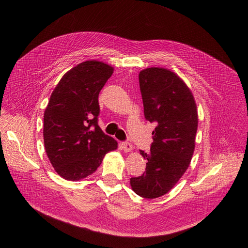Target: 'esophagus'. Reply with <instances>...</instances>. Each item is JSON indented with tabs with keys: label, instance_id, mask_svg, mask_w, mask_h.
Masks as SVG:
<instances>
[{
	"label": "esophagus",
	"instance_id": "34e87169",
	"mask_svg": "<svg viewBox=\"0 0 248 248\" xmlns=\"http://www.w3.org/2000/svg\"><path fill=\"white\" fill-rule=\"evenodd\" d=\"M122 148L125 153H127V152H131L133 150V145L131 144V142H123Z\"/></svg>",
	"mask_w": 248,
	"mask_h": 248
}]
</instances>
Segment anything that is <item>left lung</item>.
Returning <instances> with one entry per match:
<instances>
[{"label":"left lung","mask_w":248,"mask_h":248,"mask_svg":"<svg viewBox=\"0 0 248 248\" xmlns=\"http://www.w3.org/2000/svg\"><path fill=\"white\" fill-rule=\"evenodd\" d=\"M146 120L155 123L146 172L131 178L139 196L155 199L170 191L188 169L195 150L198 113L192 91L174 72L151 67L139 74Z\"/></svg>","instance_id":"left-lung-1"}]
</instances>
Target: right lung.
<instances>
[{"label":"right lung","mask_w":248,"mask_h":248,"mask_svg":"<svg viewBox=\"0 0 248 248\" xmlns=\"http://www.w3.org/2000/svg\"><path fill=\"white\" fill-rule=\"evenodd\" d=\"M113 73L110 65L88 60L63 75L44 112V146L59 176L78 181L96 171L117 141L98 126V94Z\"/></svg>","instance_id":"obj_1"}]
</instances>
